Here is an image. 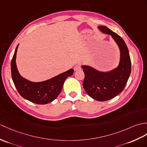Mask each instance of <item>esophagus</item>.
I'll list each match as a JSON object with an SVG mask.
<instances>
[{"label":"esophagus","mask_w":147,"mask_h":147,"mask_svg":"<svg viewBox=\"0 0 147 147\" xmlns=\"http://www.w3.org/2000/svg\"><path fill=\"white\" fill-rule=\"evenodd\" d=\"M81 69V65L80 64H77L74 67V71H79Z\"/></svg>","instance_id":"34e87169"}]
</instances>
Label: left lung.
Listing matches in <instances>:
<instances>
[{
  "label": "left lung",
  "mask_w": 147,
  "mask_h": 147,
  "mask_svg": "<svg viewBox=\"0 0 147 147\" xmlns=\"http://www.w3.org/2000/svg\"><path fill=\"white\" fill-rule=\"evenodd\" d=\"M98 29L102 32L111 35L120 51L118 67L108 72L82 66L84 73L83 86L85 91L94 100L104 101L113 98L123 90L131 73V60L128 47L120 36L106 26H99Z\"/></svg>",
  "instance_id": "8db88e82"
}]
</instances>
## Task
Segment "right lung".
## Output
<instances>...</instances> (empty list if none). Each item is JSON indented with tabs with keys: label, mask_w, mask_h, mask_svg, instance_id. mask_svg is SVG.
I'll use <instances>...</instances> for the list:
<instances>
[{
	"label": "right lung",
	"mask_w": 147,
	"mask_h": 147,
	"mask_svg": "<svg viewBox=\"0 0 147 147\" xmlns=\"http://www.w3.org/2000/svg\"><path fill=\"white\" fill-rule=\"evenodd\" d=\"M17 46L11 61V74L13 83L20 96L34 103L45 105L54 101L61 93L66 78L72 76L71 69L51 79L42 82H32L20 76L16 63Z\"/></svg>",
	"instance_id": "1"
}]
</instances>
